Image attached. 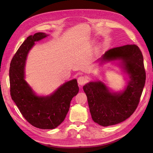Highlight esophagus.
<instances>
[{
    "label": "esophagus",
    "instance_id": "34e87169",
    "mask_svg": "<svg viewBox=\"0 0 153 153\" xmlns=\"http://www.w3.org/2000/svg\"><path fill=\"white\" fill-rule=\"evenodd\" d=\"M77 82L80 85L82 86L87 82V80L84 76H80L77 79Z\"/></svg>",
    "mask_w": 153,
    "mask_h": 153
}]
</instances>
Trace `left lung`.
<instances>
[{"mask_svg": "<svg viewBox=\"0 0 153 153\" xmlns=\"http://www.w3.org/2000/svg\"><path fill=\"white\" fill-rule=\"evenodd\" d=\"M102 59H122L130 78L122 93L110 92L100 81L91 82L83 87L94 122L107 126L123 122L134 113L145 84L146 71L143 54L134 44L111 48L103 54Z\"/></svg>", "mask_w": 153, "mask_h": 153, "instance_id": "obj_1", "label": "left lung"}]
</instances>
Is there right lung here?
I'll return each instance as SVG.
<instances>
[{"label": "right lung", "mask_w": 153, "mask_h": 153, "mask_svg": "<svg viewBox=\"0 0 153 153\" xmlns=\"http://www.w3.org/2000/svg\"><path fill=\"white\" fill-rule=\"evenodd\" d=\"M47 36L36 33L24 41L14 54L9 70L12 99L27 121L40 129H54L65 119L72 99L79 92L76 79L66 82L52 95L38 97L24 80V67L27 54L35 42Z\"/></svg>", "instance_id": "right-lung-1"}]
</instances>
